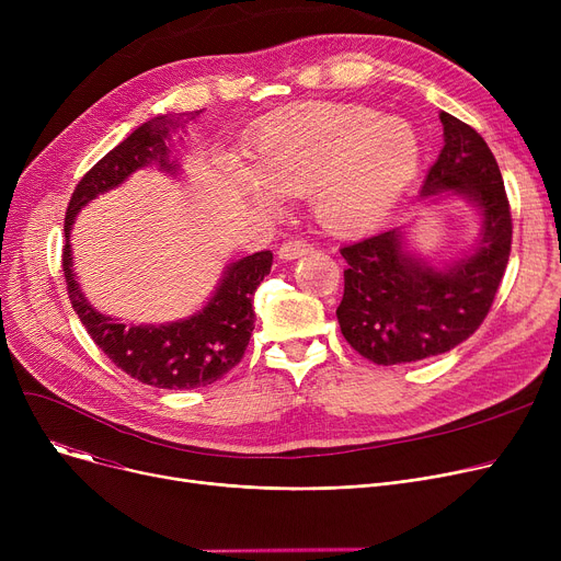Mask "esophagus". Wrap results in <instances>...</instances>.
Segmentation results:
<instances>
[{"instance_id": "34e87169", "label": "esophagus", "mask_w": 561, "mask_h": 561, "mask_svg": "<svg viewBox=\"0 0 561 561\" xmlns=\"http://www.w3.org/2000/svg\"><path fill=\"white\" fill-rule=\"evenodd\" d=\"M313 252V245L309 243V241H305V239H293V241H288V243H282V248H279V259H300V256H305V254H311Z\"/></svg>"}]
</instances>
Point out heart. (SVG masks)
<instances>
[{"label":"heart","instance_id":"1","mask_svg":"<svg viewBox=\"0 0 561 561\" xmlns=\"http://www.w3.org/2000/svg\"><path fill=\"white\" fill-rule=\"evenodd\" d=\"M252 168H236L250 199L307 195L316 218L336 233L385 218L421 165V140L398 117L357 104L313 102L265 125L250 145Z\"/></svg>","mask_w":561,"mask_h":561}]
</instances>
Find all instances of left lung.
<instances>
[{
    "label": "left lung",
    "mask_w": 561,
    "mask_h": 561,
    "mask_svg": "<svg viewBox=\"0 0 561 561\" xmlns=\"http://www.w3.org/2000/svg\"><path fill=\"white\" fill-rule=\"evenodd\" d=\"M446 145L430 168L423 195L450 191L473 199L484 216L476 254L436 271L402 252L398 229L341 248L343 300L336 309L345 341L377 366L444 355L482 325L507 271L512 211L497 161L484 138L440 113Z\"/></svg>",
    "instance_id": "1"
}]
</instances>
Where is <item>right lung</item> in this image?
Instances as JSON below:
<instances>
[{
    "instance_id": "1",
    "label": "right lung",
    "mask_w": 561,
    "mask_h": 561,
    "mask_svg": "<svg viewBox=\"0 0 561 561\" xmlns=\"http://www.w3.org/2000/svg\"><path fill=\"white\" fill-rule=\"evenodd\" d=\"M195 115H199V111L191 115H159L113 147L75 186L64 227V275L70 302L85 332L117 368L157 389H197L214 385L236 364H241L256 320L252 298L256 286L271 273L273 252H256L231 263L216 296L188 320L161 328H127L123 322L98 313L81 296L72 275L68 236L81 206L100 193L123 184L134 170L150 161H159L161 168L170 170L172 163H168L165 145L168 131L180 125L184 117L191 121Z\"/></svg>"
}]
</instances>
